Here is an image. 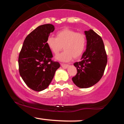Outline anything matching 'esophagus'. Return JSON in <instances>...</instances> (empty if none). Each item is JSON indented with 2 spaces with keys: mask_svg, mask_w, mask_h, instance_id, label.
Instances as JSON below:
<instances>
[{
  "mask_svg": "<svg viewBox=\"0 0 124 124\" xmlns=\"http://www.w3.org/2000/svg\"><path fill=\"white\" fill-rule=\"evenodd\" d=\"M61 66L63 68V69H66V68L68 67V65H67V64L61 63Z\"/></svg>",
  "mask_w": 124,
  "mask_h": 124,
  "instance_id": "obj_1",
  "label": "esophagus"
}]
</instances>
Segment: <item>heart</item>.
<instances>
[{
    "label": "heart",
    "instance_id": "1",
    "mask_svg": "<svg viewBox=\"0 0 124 124\" xmlns=\"http://www.w3.org/2000/svg\"><path fill=\"white\" fill-rule=\"evenodd\" d=\"M46 44L55 55H58L63 47L65 51L56 57V59L67 62L72 58L78 59L82 56L86 48V38L83 34L64 28L56 32L55 38L48 37Z\"/></svg>",
    "mask_w": 124,
    "mask_h": 124
}]
</instances>
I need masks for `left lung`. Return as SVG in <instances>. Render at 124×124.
I'll use <instances>...</instances> for the list:
<instances>
[{
    "label": "left lung",
    "instance_id": "obj_1",
    "mask_svg": "<svg viewBox=\"0 0 124 124\" xmlns=\"http://www.w3.org/2000/svg\"><path fill=\"white\" fill-rule=\"evenodd\" d=\"M87 39L86 50L81 61L75 62L76 76L72 78L73 83L82 89L94 86L103 76L107 63L104 45L101 37L93 30L85 31Z\"/></svg>",
    "mask_w": 124,
    "mask_h": 124
}]
</instances>
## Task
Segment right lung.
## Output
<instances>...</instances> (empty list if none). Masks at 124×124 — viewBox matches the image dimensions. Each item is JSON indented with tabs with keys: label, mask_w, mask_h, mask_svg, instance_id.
Listing matches in <instances>:
<instances>
[{
	"label": "right lung",
	"mask_w": 124,
	"mask_h": 124,
	"mask_svg": "<svg viewBox=\"0 0 124 124\" xmlns=\"http://www.w3.org/2000/svg\"><path fill=\"white\" fill-rule=\"evenodd\" d=\"M54 30L51 24L39 25L34 30L25 38L18 56L21 78L28 87L36 92L48 87L60 67L59 62L51 60L52 54L46 44Z\"/></svg>",
	"instance_id": "obj_1"
}]
</instances>
